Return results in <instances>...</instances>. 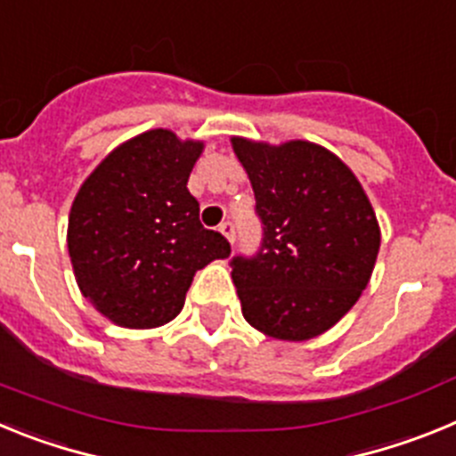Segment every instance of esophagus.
<instances>
[{"instance_id": "1", "label": "esophagus", "mask_w": 456, "mask_h": 456, "mask_svg": "<svg viewBox=\"0 0 456 456\" xmlns=\"http://www.w3.org/2000/svg\"><path fill=\"white\" fill-rule=\"evenodd\" d=\"M219 231L225 240L231 241V244L235 241V224H232V221H224V224L219 225Z\"/></svg>"}]
</instances>
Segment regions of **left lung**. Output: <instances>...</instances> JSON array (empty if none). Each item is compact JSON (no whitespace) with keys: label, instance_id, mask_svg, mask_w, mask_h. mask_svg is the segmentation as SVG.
I'll use <instances>...</instances> for the list:
<instances>
[{"label":"left lung","instance_id":"8db88e82","mask_svg":"<svg viewBox=\"0 0 456 456\" xmlns=\"http://www.w3.org/2000/svg\"><path fill=\"white\" fill-rule=\"evenodd\" d=\"M251 180L263 247L232 257L241 315L276 340L322 336L347 315L368 288L381 231L352 168L310 141L232 136Z\"/></svg>","mask_w":456,"mask_h":456}]
</instances>
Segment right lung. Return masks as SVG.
<instances>
[{
    "instance_id": "1",
    "label": "right lung",
    "mask_w": 456,
    "mask_h": 456,
    "mask_svg": "<svg viewBox=\"0 0 456 456\" xmlns=\"http://www.w3.org/2000/svg\"><path fill=\"white\" fill-rule=\"evenodd\" d=\"M203 141L148 130L109 152L68 216V253L82 294L114 324L155 329L184 305L193 273L231 256L203 228L187 183Z\"/></svg>"
}]
</instances>
